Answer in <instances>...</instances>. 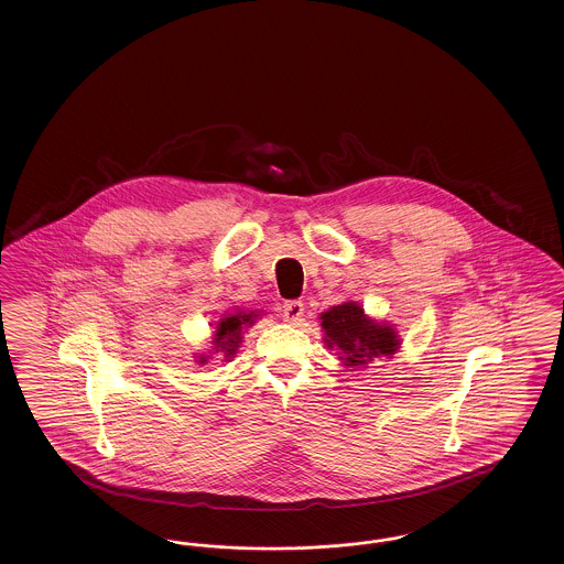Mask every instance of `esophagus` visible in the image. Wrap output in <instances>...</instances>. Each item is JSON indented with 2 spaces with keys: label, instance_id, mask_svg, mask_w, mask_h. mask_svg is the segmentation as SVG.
I'll return each instance as SVG.
<instances>
[{
  "label": "esophagus",
  "instance_id": "1",
  "mask_svg": "<svg viewBox=\"0 0 564 564\" xmlns=\"http://www.w3.org/2000/svg\"><path fill=\"white\" fill-rule=\"evenodd\" d=\"M283 319L288 323H297L302 322V317H304V304L300 302V300H290V302H285L283 304Z\"/></svg>",
  "mask_w": 564,
  "mask_h": 564
}]
</instances>
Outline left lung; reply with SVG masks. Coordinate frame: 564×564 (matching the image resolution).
<instances>
[{
    "mask_svg": "<svg viewBox=\"0 0 564 564\" xmlns=\"http://www.w3.org/2000/svg\"><path fill=\"white\" fill-rule=\"evenodd\" d=\"M322 327L327 347L338 350L349 368H361L376 357L393 355L400 345L393 327L372 322L355 302L332 306L323 313Z\"/></svg>",
    "mask_w": 564,
    "mask_h": 564,
    "instance_id": "8db88e82",
    "label": "left lung"
}]
</instances>
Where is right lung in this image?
Returning <instances> with one entry per match:
<instances>
[{
  "instance_id": "right-lung-1",
  "label": "right lung",
  "mask_w": 564,
  "mask_h": 564,
  "mask_svg": "<svg viewBox=\"0 0 564 564\" xmlns=\"http://www.w3.org/2000/svg\"><path fill=\"white\" fill-rule=\"evenodd\" d=\"M253 319H256L253 313H235V315H230V317H226V319H221V322L217 323L214 338L215 352H221V355L228 357V361H230V357L237 352L239 345H241L242 327L251 325ZM203 361H207V359L203 357L200 364H203Z\"/></svg>"
}]
</instances>
